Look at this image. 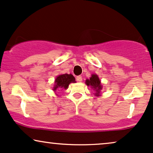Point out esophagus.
Wrapping results in <instances>:
<instances>
[{
	"instance_id": "1",
	"label": "esophagus",
	"mask_w": 153,
	"mask_h": 153,
	"mask_svg": "<svg viewBox=\"0 0 153 153\" xmlns=\"http://www.w3.org/2000/svg\"><path fill=\"white\" fill-rule=\"evenodd\" d=\"M76 80L78 81V82H82V76H76Z\"/></svg>"
}]
</instances>
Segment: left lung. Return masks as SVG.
Listing matches in <instances>:
<instances>
[{
	"instance_id": "1",
	"label": "left lung",
	"mask_w": 153,
	"mask_h": 153,
	"mask_svg": "<svg viewBox=\"0 0 153 153\" xmlns=\"http://www.w3.org/2000/svg\"><path fill=\"white\" fill-rule=\"evenodd\" d=\"M86 84L87 86H91V87L94 88L97 91L96 95L99 96L100 91L102 89V86H101V81L99 80V77L97 74H92L90 79L86 80Z\"/></svg>"
}]
</instances>
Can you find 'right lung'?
<instances>
[{
    "label": "right lung",
    "mask_w": 153,
    "mask_h": 153,
    "mask_svg": "<svg viewBox=\"0 0 153 153\" xmlns=\"http://www.w3.org/2000/svg\"><path fill=\"white\" fill-rule=\"evenodd\" d=\"M76 80L72 74H65L59 75L55 79V84L53 88L54 91L57 89V88H67L68 86L70 83H75Z\"/></svg>",
    "instance_id": "1"
}]
</instances>
